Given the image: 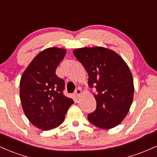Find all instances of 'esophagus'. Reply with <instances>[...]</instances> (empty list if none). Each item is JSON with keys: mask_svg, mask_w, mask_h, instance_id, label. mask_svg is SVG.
Returning <instances> with one entry per match:
<instances>
[{"mask_svg": "<svg viewBox=\"0 0 157 157\" xmlns=\"http://www.w3.org/2000/svg\"><path fill=\"white\" fill-rule=\"evenodd\" d=\"M75 96H77V97H80L81 95H82V91H81V89H77L76 91H75Z\"/></svg>", "mask_w": 157, "mask_h": 157, "instance_id": "34e87169", "label": "esophagus"}]
</instances>
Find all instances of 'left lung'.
I'll return each mask as SVG.
<instances>
[{"instance_id": "left-lung-1", "label": "left lung", "mask_w": 157, "mask_h": 157, "mask_svg": "<svg viewBox=\"0 0 157 157\" xmlns=\"http://www.w3.org/2000/svg\"><path fill=\"white\" fill-rule=\"evenodd\" d=\"M89 75L88 84L95 86L97 109L88 115L89 122L102 129L118 125L128 113L134 92L128 66L117 52L109 48L83 47L73 51Z\"/></svg>"}]
</instances>
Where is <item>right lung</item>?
<instances>
[{"instance_id":"add662e5","label":"right lung","mask_w":157,"mask_h":157,"mask_svg":"<svg viewBox=\"0 0 157 157\" xmlns=\"http://www.w3.org/2000/svg\"><path fill=\"white\" fill-rule=\"evenodd\" d=\"M66 49L50 47L41 51L23 71L20 82V98L25 115L37 128L48 131L64 121L71 98L63 94L64 80L55 71Z\"/></svg>"}]
</instances>
